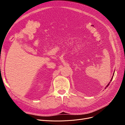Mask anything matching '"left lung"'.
Listing matches in <instances>:
<instances>
[{"label":"left lung","instance_id":"8db88e82","mask_svg":"<svg viewBox=\"0 0 125 125\" xmlns=\"http://www.w3.org/2000/svg\"><path fill=\"white\" fill-rule=\"evenodd\" d=\"M114 74H113V77H112V78H111V80H110V82H111V81H112V80H113V76H114ZM110 83V82H109V83H108V84L107 85V86H106V87H107L108 86H109V83Z\"/></svg>","mask_w":125,"mask_h":125}]
</instances>
